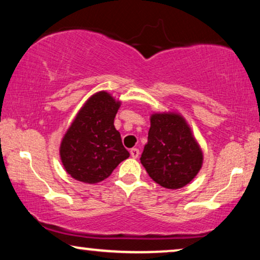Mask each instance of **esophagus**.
Returning a JSON list of instances; mask_svg holds the SVG:
<instances>
[{
    "label": "esophagus",
    "instance_id": "34e87169",
    "mask_svg": "<svg viewBox=\"0 0 260 260\" xmlns=\"http://www.w3.org/2000/svg\"><path fill=\"white\" fill-rule=\"evenodd\" d=\"M130 155H131V157H133V158H137L138 156H140V150H138L137 148H133L130 150Z\"/></svg>",
    "mask_w": 260,
    "mask_h": 260
}]
</instances>
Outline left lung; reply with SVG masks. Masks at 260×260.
I'll return each mask as SVG.
<instances>
[{"label":"left lung","mask_w":260,"mask_h":260,"mask_svg":"<svg viewBox=\"0 0 260 260\" xmlns=\"http://www.w3.org/2000/svg\"><path fill=\"white\" fill-rule=\"evenodd\" d=\"M202 159L201 149L182 116L151 115L141 163L156 183L168 189L184 187L197 176Z\"/></svg>","instance_id":"obj_1"}]
</instances>
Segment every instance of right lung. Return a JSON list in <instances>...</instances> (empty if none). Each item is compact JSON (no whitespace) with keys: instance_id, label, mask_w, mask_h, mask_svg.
<instances>
[{"instance_id":"obj_1","label":"right lung","mask_w":260,"mask_h":260,"mask_svg":"<svg viewBox=\"0 0 260 260\" xmlns=\"http://www.w3.org/2000/svg\"><path fill=\"white\" fill-rule=\"evenodd\" d=\"M119 106L120 102L101 91L88 98L78 112L60 145L61 162L73 179L101 182L130 156L113 125Z\"/></svg>"}]
</instances>
